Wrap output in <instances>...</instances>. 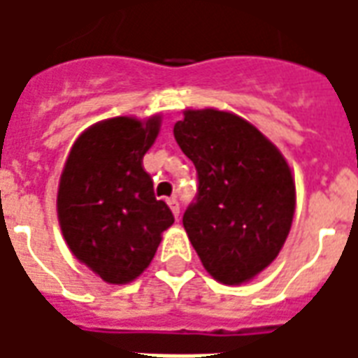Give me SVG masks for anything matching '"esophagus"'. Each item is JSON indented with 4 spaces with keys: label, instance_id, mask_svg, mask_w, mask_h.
<instances>
[{
    "label": "esophagus",
    "instance_id": "34e87169",
    "mask_svg": "<svg viewBox=\"0 0 358 358\" xmlns=\"http://www.w3.org/2000/svg\"><path fill=\"white\" fill-rule=\"evenodd\" d=\"M169 207H171V210H172V215H174V217L178 218L180 217V203L176 201V199H169Z\"/></svg>",
    "mask_w": 358,
    "mask_h": 358
}]
</instances>
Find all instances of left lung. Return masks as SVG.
Instances as JSON below:
<instances>
[{
    "instance_id": "1",
    "label": "left lung",
    "mask_w": 358,
    "mask_h": 358,
    "mask_svg": "<svg viewBox=\"0 0 358 358\" xmlns=\"http://www.w3.org/2000/svg\"><path fill=\"white\" fill-rule=\"evenodd\" d=\"M174 138L199 180L182 222L203 266L226 285L253 280L276 259L292 228L289 164L255 126L226 110L186 109Z\"/></svg>"
}]
</instances>
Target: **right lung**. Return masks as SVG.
<instances>
[{
	"mask_svg": "<svg viewBox=\"0 0 358 358\" xmlns=\"http://www.w3.org/2000/svg\"><path fill=\"white\" fill-rule=\"evenodd\" d=\"M161 117H115L76 138L61 172L57 217L73 255L107 284H128L148 268L172 226L157 201L143 155L155 143Z\"/></svg>",
	"mask_w": 358,
	"mask_h": 358,
	"instance_id": "obj_1",
	"label": "right lung"
}]
</instances>
